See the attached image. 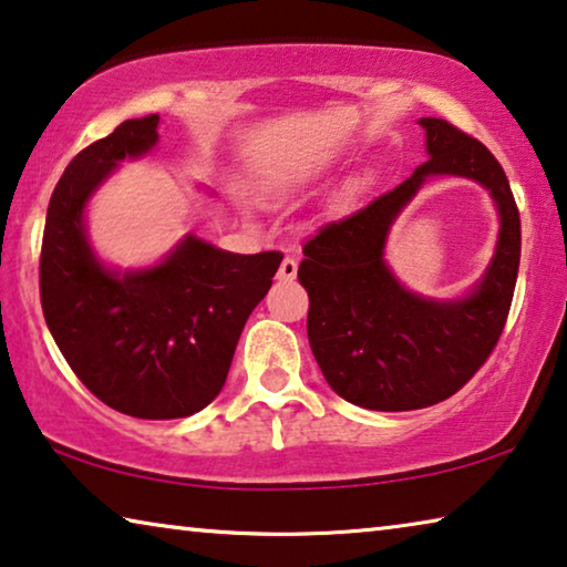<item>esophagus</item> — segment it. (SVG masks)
<instances>
[{"mask_svg":"<svg viewBox=\"0 0 567 567\" xmlns=\"http://www.w3.org/2000/svg\"><path fill=\"white\" fill-rule=\"evenodd\" d=\"M295 275H298V259H295L292 255H285V259L280 262V269H277V280L292 282Z\"/></svg>","mask_w":567,"mask_h":567,"instance_id":"1","label":"esophagus"}]
</instances>
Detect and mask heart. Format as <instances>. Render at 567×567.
<instances>
[{"label": "heart", "instance_id": "obj_1", "mask_svg": "<svg viewBox=\"0 0 567 567\" xmlns=\"http://www.w3.org/2000/svg\"><path fill=\"white\" fill-rule=\"evenodd\" d=\"M287 192H290V186L287 184H275V186H269V196H275V199H280V196H285Z\"/></svg>", "mask_w": 567, "mask_h": 567}]
</instances>
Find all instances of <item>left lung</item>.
<instances>
[{"mask_svg":"<svg viewBox=\"0 0 567 567\" xmlns=\"http://www.w3.org/2000/svg\"><path fill=\"white\" fill-rule=\"evenodd\" d=\"M429 161L406 182L305 241L298 280L308 290V338L330 389L371 411H413L454 396L487 361L515 295L519 212L489 148L444 118H421ZM454 173L491 188L503 229L483 282L464 301L403 291L382 262L392 219L426 175Z\"/></svg>","mask_w":567,"mask_h":567,"instance_id":"1","label":"left lung"}]
</instances>
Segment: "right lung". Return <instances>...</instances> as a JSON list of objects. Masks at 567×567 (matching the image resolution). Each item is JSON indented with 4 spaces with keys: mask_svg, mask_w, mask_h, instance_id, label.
I'll return each mask as SVG.
<instances>
[{
    "mask_svg": "<svg viewBox=\"0 0 567 567\" xmlns=\"http://www.w3.org/2000/svg\"><path fill=\"white\" fill-rule=\"evenodd\" d=\"M158 115L123 121L70 161L52 192L40 300L60 353L93 396L136 419H182L219 396L241 328L282 251L231 255L188 235L164 262L111 272L97 262L83 209L123 158L148 154Z\"/></svg>",
    "mask_w": 567,
    "mask_h": 567,
    "instance_id": "obj_1",
    "label": "right lung"
}]
</instances>
